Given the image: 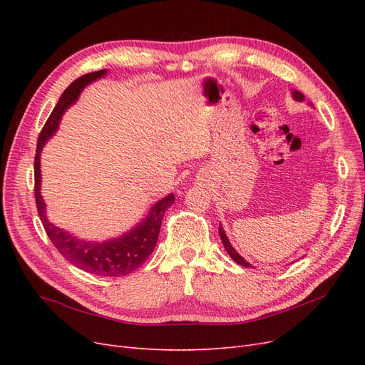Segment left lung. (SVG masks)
<instances>
[{
    "label": "left lung",
    "instance_id": "left-lung-1",
    "mask_svg": "<svg viewBox=\"0 0 365 365\" xmlns=\"http://www.w3.org/2000/svg\"><path fill=\"white\" fill-rule=\"evenodd\" d=\"M294 98L295 101H298V102H302L303 98H304V96L302 94V93H298V91H294ZM219 236H220V240H222V244H224V247H225V250H227V252L230 254V257L233 259L236 263H239L240 267H244V268H250L251 264L240 256V254H237V251L231 247V244L228 242V239H227V236H225V233H224V228H222V225L219 224Z\"/></svg>",
    "mask_w": 365,
    "mask_h": 365
}]
</instances>
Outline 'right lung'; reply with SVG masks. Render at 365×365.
Listing matches in <instances>:
<instances>
[{"instance_id":"obj_1","label":"right lung","mask_w":365,"mask_h":365,"mask_svg":"<svg viewBox=\"0 0 365 365\" xmlns=\"http://www.w3.org/2000/svg\"><path fill=\"white\" fill-rule=\"evenodd\" d=\"M106 70L88 73L76 79L67 90L61 96L58 105L54 106L53 113L50 114L48 120L43 125L41 134L38 137V146H36V155H35V200L38 215L41 217V222L46 228V233L50 237L51 244L56 247V250L62 254L74 267L81 268L86 272L94 275H102V277H121V275H128L132 271L140 268L146 259L150 256L153 248L157 245L160 228L163 222V216L173 201L175 196L168 195L152 207L149 216L143 220L140 225L132 228L128 235L121 236L114 240L102 242V244H96V242H85L71 235L65 233L63 230L54 227L48 222L46 216V204L42 201L41 196V172H39V155L42 146L46 141L54 134L58 129L59 120L71 103L76 102L79 97L81 91L90 82L98 79V77L105 76Z\"/></svg>"}]
</instances>
